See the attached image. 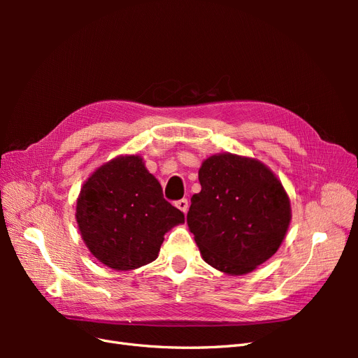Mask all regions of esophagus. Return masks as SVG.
I'll return each instance as SVG.
<instances>
[{
    "instance_id": "1",
    "label": "esophagus",
    "mask_w": 358,
    "mask_h": 358,
    "mask_svg": "<svg viewBox=\"0 0 358 358\" xmlns=\"http://www.w3.org/2000/svg\"><path fill=\"white\" fill-rule=\"evenodd\" d=\"M176 208L180 209L183 213H187V212H188V208H189V203H188L187 199H180V200L176 201Z\"/></svg>"
}]
</instances>
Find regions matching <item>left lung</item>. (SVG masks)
<instances>
[{
    "mask_svg": "<svg viewBox=\"0 0 358 358\" xmlns=\"http://www.w3.org/2000/svg\"><path fill=\"white\" fill-rule=\"evenodd\" d=\"M187 222L204 262L229 275L263 264L282 243L289 199L270 169L252 158L220 154L199 170Z\"/></svg>",
    "mask_w": 358,
    "mask_h": 358,
    "instance_id": "left-lung-1",
    "label": "left lung"
}]
</instances>
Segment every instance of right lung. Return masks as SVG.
<instances>
[{"label": "right lung", "mask_w": 358, "mask_h": 358, "mask_svg": "<svg viewBox=\"0 0 358 358\" xmlns=\"http://www.w3.org/2000/svg\"><path fill=\"white\" fill-rule=\"evenodd\" d=\"M76 220L92 255L115 270L158 257L164 234L185 221L137 155L117 157L92 173L78 199Z\"/></svg>", "instance_id": "1"}]
</instances>
